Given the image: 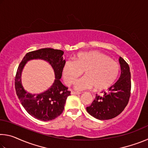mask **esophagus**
I'll return each mask as SVG.
<instances>
[{
    "label": "esophagus",
    "instance_id": "34e87169",
    "mask_svg": "<svg viewBox=\"0 0 148 148\" xmlns=\"http://www.w3.org/2000/svg\"><path fill=\"white\" fill-rule=\"evenodd\" d=\"M81 92H76V91H72L71 92V94L72 95H79Z\"/></svg>",
    "mask_w": 148,
    "mask_h": 148
}]
</instances>
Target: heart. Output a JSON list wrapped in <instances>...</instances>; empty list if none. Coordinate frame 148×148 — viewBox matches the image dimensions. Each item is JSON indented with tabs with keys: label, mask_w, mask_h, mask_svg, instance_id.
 Segmentation results:
<instances>
[{
	"label": "heart",
	"mask_w": 148,
	"mask_h": 148,
	"mask_svg": "<svg viewBox=\"0 0 148 148\" xmlns=\"http://www.w3.org/2000/svg\"><path fill=\"white\" fill-rule=\"evenodd\" d=\"M86 76L74 84L77 90L91 89L101 91L114 84L119 75L117 62L98 51L82 52L76 55L74 61L67 60L62 69V78L67 86H71L83 74Z\"/></svg>",
	"instance_id": "heart-1"
}]
</instances>
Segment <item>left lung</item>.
Listing matches in <instances>:
<instances>
[{
	"mask_svg": "<svg viewBox=\"0 0 148 148\" xmlns=\"http://www.w3.org/2000/svg\"><path fill=\"white\" fill-rule=\"evenodd\" d=\"M121 76L113 86L104 92L103 96L96 95L91 104L86 108L87 112L100 120L114 118L123 111L131 96V72L129 64L120 57Z\"/></svg>",
	"mask_w": 148,
	"mask_h": 148,
	"instance_id": "1",
	"label": "left lung"
}]
</instances>
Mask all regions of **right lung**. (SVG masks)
I'll list each match as a JSON object with an SVG mask.
<instances>
[{"instance_id": "add662e5", "label": "right lung", "mask_w": 148, "mask_h": 148, "mask_svg": "<svg viewBox=\"0 0 148 148\" xmlns=\"http://www.w3.org/2000/svg\"><path fill=\"white\" fill-rule=\"evenodd\" d=\"M64 52L60 49L43 48L27 53L20 62L15 78V88L22 106L34 118L44 121H51L62 114L66 99L71 95L68 87L62 84L60 79L65 62L62 58ZM32 59H42L49 62L54 69V84L46 92L40 94H32L24 90L21 84V74L27 62Z\"/></svg>"}]
</instances>
